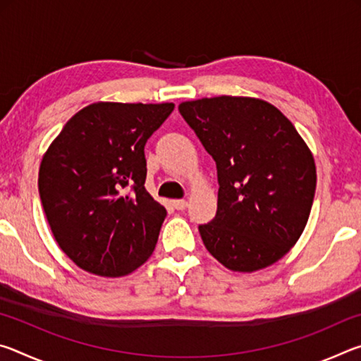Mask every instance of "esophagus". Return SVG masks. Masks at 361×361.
<instances>
[{"label": "esophagus", "instance_id": "obj_1", "mask_svg": "<svg viewBox=\"0 0 361 361\" xmlns=\"http://www.w3.org/2000/svg\"><path fill=\"white\" fill-rule=\"evenodd\" d=\"M172 205L175 207L176 210H185L188 207V202H186V200H183V199H176V200H172Z\"/></svg>", "mask_w": 361, "mask_h": 361}]
</instances>
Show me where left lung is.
<instances>
[{
	"label": "left lung",
	"instance_id": "1",
	"mask_svg": "<svg viewBox=\"0 0 361 361\" xmlns=\"http://www.w3.org/2000/svg\"><path fill=\"white\" fill-rule=\"evenodd\" d=\"M218 169V210L199 226L205 248L234 272L277 262L301 237L312 209V151L291 121L255 97L180 103Z\"/></svg>",
	"mask_w": 361,
	"mask_h": 361
}]
</instances>
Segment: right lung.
<instances>
[{"label":"right lung","instance_id":"1","mask_svg":"<svg viewBox=\"0 0 361 361\" xmlns=\"http://www.w3.org/2000/svg\"><path fill=\"white\" fill-rule=\"evenodd\" d=\"M173 103L97 102L66 122L39 166V197L59 247L78 267L124 277L154 252L167 216L145 189V145Z\"/></svg>","mask_w":361,"mask_h":361}]
</instances>
